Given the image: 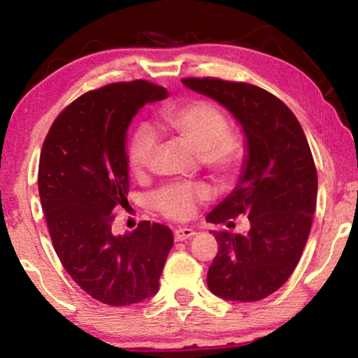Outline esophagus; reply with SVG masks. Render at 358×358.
Returning <instances> with one entry per match:
<instances>
[{
	"label": "esophagus",
	"instance_id": "obj_1",
	"mask_svg": "<svg viewBox=\"0 0 358 358\" xmlns=\"http://www.w3.org/2000/svg\"><path fill=\"white\" fill-rule=\"evenodd\" d=\"M194 235H196V230L189 229V227H185V229H177L173 232V238L175 241H183L187 238H192Z\"/></svg>",
	"mask_w": 358,
	"mask_h": 358
}]
</instances>
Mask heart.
<instances>
[{"instance_id":"b5f03b06","label":"heart","mask_w":358,"mask_h":358,"mask_svg":"<svg viewBox=\"0 0 358 358\" xmlns=\"http://www.w3.org/2000/svg\"><path fill=\"white\" fill-rule=\"evenodd\" d=\"M159 123L169 134L183 138L197 150L202 164L217 178L229 180L238 172L245 159L243 141L229 131L227 117L215 104L192 99L169 106L161 110ZM156 147L153 129L148 126L137 128L128 145L131 171L136 175L147 171ZM210 196V187L203 183H173L155 194L153 205L167 220L186 221Z\"/></svg>"}]
</instances>
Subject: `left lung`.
<instances>
[{"label":"left lung","instance_id":"1","mask_svg":"<svg viewBox=\"0 0 358 358\" xmlns=\"http://www.w3.org/2000/svg\"><path fill=\"white\" fill-rule=\"evenodd\" d=\"M181 82L226 107L246 137L238 183L205 220L230 227L246 213L250 230L215 232L220 250L208 289L230 301L262 300L289 280L310 235L317 197L310 145L290 108L256 85L211 77Z\"/></svg>","mask_w":358,"mask_h":358}]
</instances>
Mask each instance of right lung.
I'll return each mask as SVG.
<instances>
[{
  "mask_svg": "<svg viewBox=\"0 0 358 358\" xmlns=\"http://www.w3.org/2000/svg\"><path fill=\"white\" fill-rule=\"evenodd\" d=\"M167 96L145 80L106 85L66 107L42 145L39 197L57 256L85 292L110 306L153 296L173 246L172 230L157 222L117 235L112 215L128 203L131 121Z\"/></svg>",
  "mask_w": 358,
  "mask_h": 358,
  "instance_id": "right-lung-1",
  "label": "right lung"
}]
</instances>
